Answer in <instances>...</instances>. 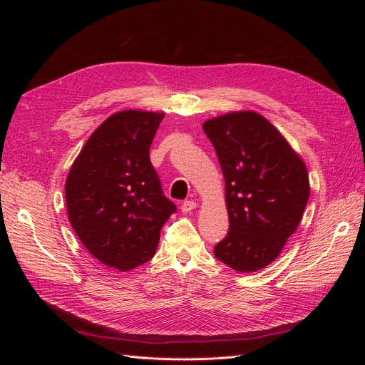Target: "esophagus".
<instances>
[{"label":"esophagus","mask_w":365,"mask_h":365,"mask_svg":"<svg viewBox=\"0 0 365 365\" xmlns=\"http://www.w3.org/2000/svg\"><path fill=\"white\" fill-rule=\"evenodd\" d=\"M193 208H196V202L195 201H184L181 204V212L182 213H190Z\"/></svg>","instance_id":"esophagus-1"}]
</instances>
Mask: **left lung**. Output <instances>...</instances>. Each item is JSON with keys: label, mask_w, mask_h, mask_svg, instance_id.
Instances as JSON below:
<instances>
[{"label": "left lung", "mask_w": 365, "mask_h": 365, "mask_svg": "<svg viewBox=\"0 0 365 365\" xmlns=\"http://www.w3.org/2000/svg\"><path fill=\"white\" fill-rule=\"evenodd\" d=\"M225 178L230 228L215 256L239 272L269 264L297 230L309 200L302 158L257 113H231L202 126Z\"/></svg>", "instance_id": "left-lung-1"}]
</instances>
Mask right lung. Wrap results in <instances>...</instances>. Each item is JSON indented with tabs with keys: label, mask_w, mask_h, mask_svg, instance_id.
I'll return each mask as SVG.
<instances>
[{
	"label": "right lung",
	"mask_w": 365,
	"mask_h": 365,
	"mask_svg": "<svg viewBox=\"0 0 365 365\" xmlns=\"http://www.w3.org/2000/svg\"><path fill=\"white\" fill-rule=\"evenodd\" d=\"M163 114L121 111L105 120L73 163L68 217L77 237L108 267L129 271L153 257L176 212L149 158Z\"/></svg>",
	"instance_id": "obj_1"
}]
</instances>
